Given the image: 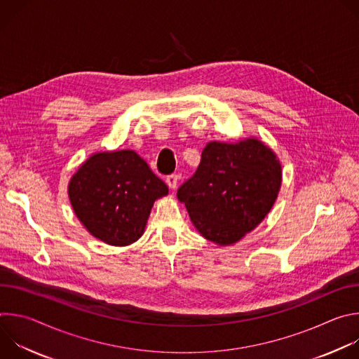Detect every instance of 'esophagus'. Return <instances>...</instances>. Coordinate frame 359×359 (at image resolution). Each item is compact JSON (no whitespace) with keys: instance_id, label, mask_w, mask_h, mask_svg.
I'll use <instances>...</instances> for the list:
<instances>
[{"instance_id":"34e87169","label":"esophagus","mask_w":359,"mask_h":359,"mask_svg":"<svg viewBox=\"0 0 359 359\" xmlns=\"http://www.w3.org/2000/svg\"><path fill=\"white\" fill-rule=\"evenodd\" d=\"M166 183H168V186H169L172 190H175V189L177 187V183H179V176H177V175H170V176H168Z\"/></svg>"}]
</instances>
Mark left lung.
Here are the masks:
<instances>
[{"label": "left lung", "instance_id": "1", "mask_svg": "<svg viewBox=\"0 0 359 359\" xmlns=\"http://www.w3.org/2000/svg\"><path fill=\"white\" fill-rule=\"evenodd\" d=\"M281 176L276 153L259 139L209 142L177 198L204 238L229 245L264 220L278 196Z\"/></svg>", "mask_w": 359, "mask_h": 359}]
</instances>
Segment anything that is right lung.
I'll use <instances>...</instances> for the list:
<instances>
[{"label":"right lung","instance_id":"right-lung-1","mask_svg":"<svg viewBox=\"0 0 359 359\" xmlns=\"http://www.w3.org/2000/svg\"><path fill=\"white\" fill-rule=\"evenodd\" d=\"M169 189L133 150L97 151L68 184L72 209L83 227L111 245H129L144 231L155 200Z\"/></svg>","mask_w":359,"mask_h":359}]
</instances>
